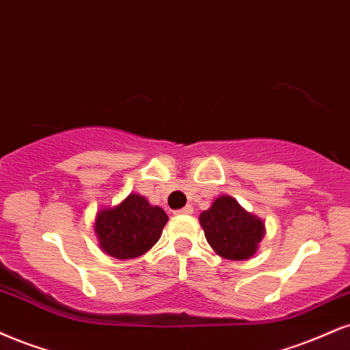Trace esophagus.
Wrapping results in <instances>:
<instances>
[{"instance_id":"obj_1","label":"esophagus","mask_w":350,"mask_h":350,"mask_svg":"<svg viewBox=\"0 0 350 350\" xmlns=\"http://www.w3.org/2000/svg\"><path fill=\"white\" fill-rule=\"evenodd\" d=\"M176 213H180V215H192L193 207H192V205H186V207L178 210V212H176Z\"/></svg>"}]
</instances>
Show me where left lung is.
Here are the masks:
<instances>
[{
	"label": "left lung",
	"instance_id": "1",
	"mask_svg": "<svg viewBox=\"0 0 350 350\" xmlns=\"http://www.w3.org/2000/svg\"><path fill=\"white\" fill-rule=\"evenodd\" d=\"M199 221L210 246L218 256L231 260L254 256L266 233L264 221L246 212L230 196L215 199L212 207L200 213Z\"/></svg>",
	"mask_w": 350,
	"mask_h": 350
}]
</instances>
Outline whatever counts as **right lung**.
I'll use <instances>...</instances> for the list:
<instances>
[{"label": "right lung", "mask_w": 350, "mask_h": 350, "mask_svg": "<svg viewBox=\"0 0 350 350\" xmlns=\"http://www.w3.org/2000/svg\"><path fill=\"white\" fill-rule=\"evenodd\" d=\"M166 221L163 208L130 193L117 207L99 210L94 231L104 252L116 259H133L158 243Z\"/></svg>", "instance_id": "right-lung-1"}]
</instances>
